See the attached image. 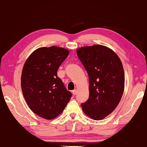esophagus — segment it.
<instances>
[{"label": "esophagus", "mask_w": 147, "mask_h": 147, "mask_svg": "<svg viewBox=\"0 0 147 147\" xmlns=\"http://www.w3.org/2000/svg\"><path fill=\"white\" fill-rule=\"evenodd\" d=\"M77 89H74V90L72 91V93H73L74 95H76L77 94Z\"/></svg>", "instance_id": "esophagus-1"}]
</instances>
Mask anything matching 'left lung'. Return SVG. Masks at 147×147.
<instances>
[{
    "instance_id": "obj_1",
    "label": "left lung",
    "mask_w": 147,
    "mask_h": 147,
    "mask_svg": "<svg viewBox=\"0 0 147 147\" xmlns=\"http://www.w3.org/2000/svg\"><path fill=\"white\" fill-rule=\"evenodd\" d=\"M78 58L89 76V97L82 103L84 113L98 121L117 107L124 89V71L121 59L109 47L96 44L77 49Z\"/></svg>"
}]
</instances>
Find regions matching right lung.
<instances>
[{
	"mask_svg": "<svg viewBox=\"0 0 147 147\" xmlns=\"http://www.w3.org/2000/svg\"><path fill=\"white\" fill-rule=\"evenodd\" d=\"M69 51L57 46L35 50L24 64L21 86L28 105L35 114L53 119L63 111L71 97L57 76Z\"/></svg>",
	"mask_w": 147,
	"mask_h": 147,
	"instance_id": "right-lung-1",
	"label": "right lung"
}]
</instances>
